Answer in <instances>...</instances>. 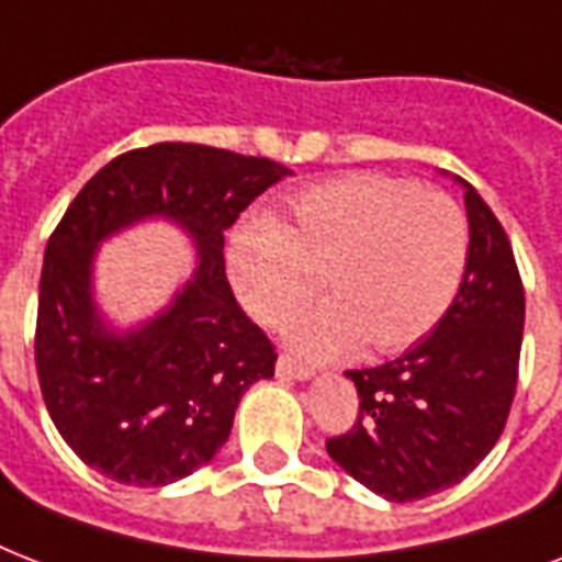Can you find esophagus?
<instances>
[{"instance_id": "obj_1", "label": "esophagus", "mask_w": 562, "mask_h": 562, "mask_svg": "<svg viewBox=\"0 0 562 562\" xmlns=\"http://www.w3.org/2000/svg\"><path fill=\"white\" fill-rule=\"evenodd\" d=\"M277 375H280V379H300V382H303V379L312 375V368L300 364V361L291 359V356H280V359H277Z\"/></svg>"}]
</instances>
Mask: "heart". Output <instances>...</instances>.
Wrapping results in <instances>:
<instances>
[{
	"label": "heart",
	"mask_w": 562,
	"mask_h": 562,
	"mask_svg": "<svg viewBox=\"0 0 562 562\" xmlns=\"http://www.w3.org/2000/svg\"><path fill=\"white\" fill-rule=\"evenodd\" d=\"M467 254L470 227L449 194L350 175L306 189L282 218L241 229L229 245V277L268 329L291 324L326 282L333 303L291 329L306 356L326 359L359 341L400 352L452 306Z\"/></svg>",
	"instance_id": "obj_1"
}]
</instances>
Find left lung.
<instances>
[{
  "mask_svg": "<svg viewBox=\"0 0 562 562\" xmlns=\"http://www.w3.org/2000/svg\"><path fill=\"white\" fill-rule=\"evenodd\" d=\"M463 187L470 254L452 306L405 356L347 370L359 419L326 440L329 458L387 502H417L467 479L502 437L516 396L522 277L505 227Z\"/></svg>",
  "mask_w": 562,
  "mask_h": 562,
  "instance_id": "obj_1",
  "label": "left lung"
}]
</instances>
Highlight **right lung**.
I'll return each instance as SVG.
<instances>
[{"mask_svg":"<svg viewBox=\"0 0 562 562\" xmlns=\"http://www.w3.org/2000/svg\"><path fill=\"white\" fill-rule=\"evenodd\" d=\"M289 169L192 143L119 154L75 194L48 236L34 361L48 417L101 475L162 487L215 458L238 400L273 375L271 338L245 315L224 273V233ZM162 214L199 247L195 280L151 325L116 336L91 303L101 237Z\"/></svg>","mask_w":562,"mask_h":562,"instance_id":"1","label":"right lung"}]
</instances>
